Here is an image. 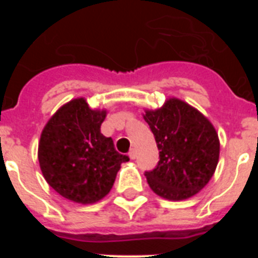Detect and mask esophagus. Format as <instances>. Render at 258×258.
Masks as SVG:
<instances>
[{
	"instance_id": "obj_1",
	"label": "esophagus",
	"mask_w": 258,
	"mask_h": 258,
	"mask_svg": "<svg viewBox=\"0 0 258 258\" xmlns=\"http://www.w3.org/2000/svg\"><path fill=\"white\" fill-rule=\"evenodd\" d=\"M129 157H131L132 160H134V159H136V157H137V152H136V150H132V151L129 152Z\"/></svg>"
}]
</instances>
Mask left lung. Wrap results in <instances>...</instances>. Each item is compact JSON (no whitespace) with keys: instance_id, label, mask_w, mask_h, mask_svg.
Listing matches in <instances>:
<instances>
[{"instance_id":"obj_1","label":"left lung","mask_w":258,"mask_h":258,"mask_svg":"<svg viewBox=\"0 0 258 258\" xmlns=\"http://www.w3.org/2000/svg\"><path fill=\"white\" fill-rule=\"evenodd\" d=\"M156 141L160 160L146 173L156 195L179 202L192 198L213 177L220 159V138L199 109L179 98H166L156 109L142 113Z\"/></svg>"}]
</instances>
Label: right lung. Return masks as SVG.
<instances>
[{"mask_svg": "<svg viewBox=\"0 0 258 258\" xmlns=\"http://www.w3.org/2000/svg\"><path fill=\"white\" fill-rule=\"evenodd\" d=\"M106 108H92L84 97L56 109L42 129L38 163L50 187L77 204H94L111 191L127 156L101 133Z\"/></svg>", "mask_w": 258, "mask_h": 258, "instance_id": "obj_1", "label": "right lung"}]
</instances>
